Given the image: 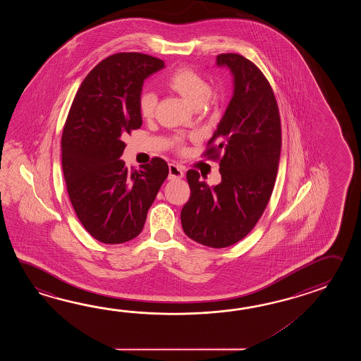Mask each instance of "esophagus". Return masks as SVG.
Segmentation results:
<instances>
[{"label": "esophagus", "instance_id": "obj_1", "mask_svg": "<svg viewBox=\"0 0 361 361\" xmlns=\"http://www.w3.org/2000/svg\"><path fill=\"white\" fill-rule=\"evenodd\" d=\"M184 177V171L182 166L170 164L169 165V179H180Z\"/></svg>", "mask_w": 361, "mask_h": 361}]
</instances>
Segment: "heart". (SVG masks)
Returning <instances> with one entry per match:
<instances>
[{"label": "heart", "instance_id": "b5f03b06", "mask_svg": "<svg viewBox=\"0 0 361 361\" xmlns=\"http://www.w3.org/2000/svg\"><path fill=\"white\" fill-rule=\"evenodd\" d=\"M166 85L195 107H200L210 94L209 84L197 72L191 68L174 71L166 78ZM138 104L140 115L146 118L152 117L157 104V95L154 92L146 90L140 94Z\"/></svg>", "mask_w": 361, "mask_h": 361}]
</instances>
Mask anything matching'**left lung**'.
Instances as JSON below:
<instances>
[{
    "label": "left lung",
    "mask_w": 361,
    "mask_h": 361,
    "mask_svg": "<svg viewBox=\"0 0 361 361\" xmlns=\"http://www.w3.org/2000/svg\"><path fill=\"white\" fill-rule=\"evenodd\" d=\"M233 77V94L205 154L219 160L222 180L209 185L187 171L191 196L180 213L184 233L210 247L233 245L253 230L269 204L281 151L276 99L259 68L238 54L216 56ZM216 143L214 145V143Z\"/></svg>",
    "instance_id": "8db88e82"
}]
</instances>
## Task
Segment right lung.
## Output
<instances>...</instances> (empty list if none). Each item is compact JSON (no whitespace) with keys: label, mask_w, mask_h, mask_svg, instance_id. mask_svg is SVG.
<instances>
[{"label":"right lung","mask_w":361,"mask_h":361,"mask_svg":"<svg viewBox=\"0 0 361 361\" xmlns=\"http://www.w3.org/2000/svg\"><path fill=\"white\" fill-rule=\"evenodd\" d=\"M161 59L140 53L108 56L85 77L61 135V166L69 200L85 230L104 244H123L143 230L168 164L130 170L120 160L123 135L142 126L139 97Z\"/></svg>","instance_id":"add662e5"}]
</instances>
